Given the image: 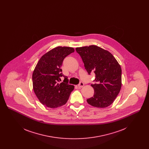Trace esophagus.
I'll use <instances>...</instances> for the list:
<instances>
[{
	"instance_id": "34e87169",
	"label": "esophagus",
	"mask_w": 149,
	"mask_h": 149,
	"mask_svg": "<svg viewBox=\"0 0 149 149\" xmlns=\"http://www.w3.org/2000/svg\"><path fill=\"white\" fill-rule=\"evenodd\" d=\"M84 83H83V81H80V83L78 84V87L80 88H82V87L84 86Z\"/></svg>"
}]
</instances>
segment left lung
I'll return each mask as SVG.
<instances>
[{
	"instance_id": "8db88e82",
	"label": "left lung",
	"mask_w": 149,
	"mask_h": 149,
	"mask_svg": "<svg viewBox=\"0 0 149 149\" xmlns=\"http://www.w3.org/2000/svg\"><path fill=\"white\" fill-rule=\"evenodd\" d=\"M88 74L94 71L95 75L91 84L94 93L87 99L88 104L98 108L110 106L120 92L122 85V70L120 64L109 51L98 46L91 45L77 47Z\"/></svg>"
}]
</instances>
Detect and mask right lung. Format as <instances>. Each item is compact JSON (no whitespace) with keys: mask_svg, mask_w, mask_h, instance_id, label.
<instances>
[{"mask_svg":"<svg viewBox=\"0 0 149 149\" xmlns=\"http://www.w3.org/2000/svg\"><path fill=\"white\" fill-rule=\"evenodd\" d=\"M74 51L70 47H57L43 55L36 65L32 74L33 88L43 105L55 108L67 102L74 86L68 84L61 67L64 58ZM62 76L64 81L60 83Z\"/></svg>","mask_w":149,"mask_h":149,"instance_id":"right-lung-1","label":"right lung"}]
</instances>
